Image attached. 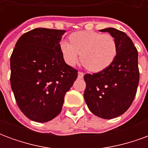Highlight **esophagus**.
Instances as JSON below:
<instances>
[{"mask_svg": "<svg viewBox=\"0 0 148 148\" xmlns=\"http://www.w3.org/2000/svg\"><path fill=\"white\" fill-rule=\"evenodd\" d=\"M83 77H84L83 72H81V71H79V72H78V74H77V77H78V78H82Z\"/></svg>", "mask_w": 148, "mask_h": 148, "instance_id": "34e87169", "label": "esophagus"}]
</instances>
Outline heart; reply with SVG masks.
<instances>
[{
	"mask_svg": "<svg viewBox=\"0 0 148 148\" xmlns=\"http://www.w3.org/2000/svg\"><path fill=\"white\" fill-rule=\"evenodd\" d=\"M71 42L62 40L59 48L69 66H75L79 60L87 70L99 72L109 66L116 58L117 46L114 37L108 33L81 31L71 34Z\"/></svg>",
	"mask_w": 148,
	"mask_h": 148,
	"instance_id": "b5f03b06",
	"label": "heart"
}]
</instances>
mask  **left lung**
I'll return each mask as SVG.
<instances>
[{"label":"left lung","instance_id":"obj_1","mask_svg":"<svg viewBox=\"0 0 148 148\" xmlns=\"http://www.w3.org/2000/svg\"><path fill=\"white\" fill-rule=\"evenodd\" d=\"M100 31L114 37L117 53L106 69L84 75V98L93 114L112 119L127 111L136 97L140 81L138 51L126 33L112 27Z\"/></svg>","mask_w":148,"mask_h":148}]
</instances>
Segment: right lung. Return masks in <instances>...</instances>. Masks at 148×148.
Returning a JSON list of instances; mask_svg holds the SVG:
<instances>
[{
    "mask_svg": "<svg viewBox=\"0 0 148 148\" xmlns=\"http://www.w3.org/2000/svg\"><path fill=\"white\" fill-rule=\"evenodd\" d=\"M65 30L35 28L22 35L10 58V83L18 107L32 121L57 116L77 71L65 62L59 42Z\"/></svg>",
    "mask_w": 148,
    "mask_h": 148,
    "instance_id": "1",
    "label": "right lung"
}]
</instances>
